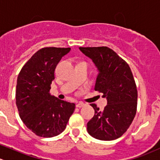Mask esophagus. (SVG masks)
<instances>
[{
    "instance_id": "obj_1",
    "label": "esophagus",
    "mask_w": 160,
    "mask_h": 160,
    "mask_svg": "<svg viewBox=\"0 0 160 160\" xmlns=\"http://www.w3.org/2000/svg\"><path fill=\"white\" fill-rule=\"evenodd\" d=\"M84 105H85V104L83 103V102H79L77 104V107H78V108H81V107H83Z\"/></svg>"
}]
</instances>
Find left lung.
<instances>
[{
    "mask_svg": "<svg viewBox=\"0 0 160 160\" xmlns=\"http://www.w3.org/2000/svg\"><path fill=\"white\" fill-rule=\"evenodd\" d=\"M80 50L98 68L95 90L107 99L103 110L91 104L95 115L88 122V132L101 141L119 138L129 129L137 113V89L132 71L127 62L107 46Z\"/></svg>",
    "mask_w": 160,
    "mask_h": 160,
    "instance_id": "left-lung-1",
    "label": "left lung"
}]
</instances>
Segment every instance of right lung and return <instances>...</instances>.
Returning a JSON list of instances; mask_svg holds the SVG:
<instances>
[{"label":"right lung","mask_w":160,"mask_h":160,"mask_svg":"<svg viewBox=\"0 0 160 160\" xmlns=\"http://www.w3.org/2000/svg\"><path fill=\"white\" fill-rule=\"evenodd\" d=\"M70 48L44 47L33 55L17 78L16 103L19 117L35 135L53 137L66 128L76 105L52 96L54 70Z\"/></svg>","instance_id":"1"}]
</instances>
